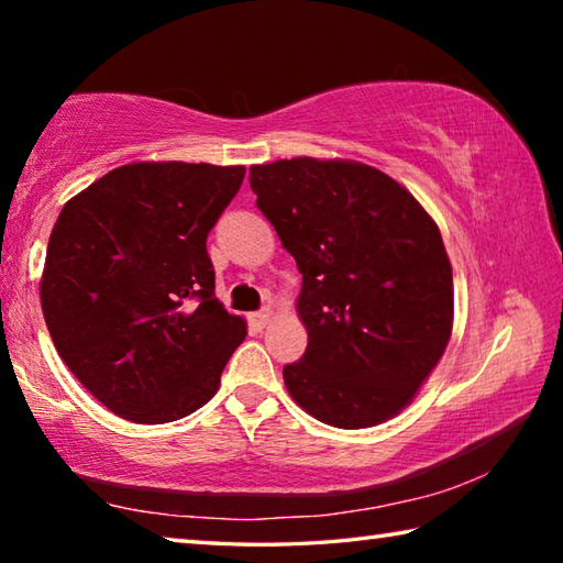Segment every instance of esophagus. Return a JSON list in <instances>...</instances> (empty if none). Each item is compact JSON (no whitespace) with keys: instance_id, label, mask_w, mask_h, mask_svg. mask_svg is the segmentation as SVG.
Returning <instances> with one entry per match:
<instances>
[{"instance_id":"34e87169","label":"esophagus","mask_w":563,"mask_h":563,"mask_svg":"<svg viewBox=\"0 0 563 563\" xmlns=\"http://www.w3.org/2000/svg\"><path fill=\"white\" fill-rule=\"evenodd\" d=\"M271 316H273V310L271 308H263L258 312H251V316H247V320H251V325H255V328H265V325H268Z\"/></svg>"}]
</instances>
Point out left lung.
Returning a JSON list of instances; mask_svg holds the SVG:
<instances>
[{"label": "left lung", "instance_id": "left-lung-1", "mask_svg": "<svg viewBox=\"0 0 563 563\" xmlns=\"http://www.w3.org/2000/svg\"><path fill=\"white\" fill-rule=\"evenodd\" d=\"M255 206L302 275V357L290 397L340 430L395 417L452 335V265L440 228L405 186L355 161L251 166Z\"/></svg>", "mask_w": 563, "mask_h": 563}]
</instances>
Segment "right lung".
Instances as JSON below:
<instances>
[{
  "label": "right lung",
  "instance_id": "right-lung-1",
  "mask_svg": "<svg viewBox=\"0 0 563 563\" xmlns=\"http://www.w3.org/2000/svg\"><path fill=\"white\" fill-rule=\"evenodd\" d=\"M243 166L129 164L62 208L42 310L54 347L113 415L164 424L216 395L245 320L216 298L206 238Z\"/></svg>",
  "mask_w": 563,
  "mask_h": 563
}]
</instances>
